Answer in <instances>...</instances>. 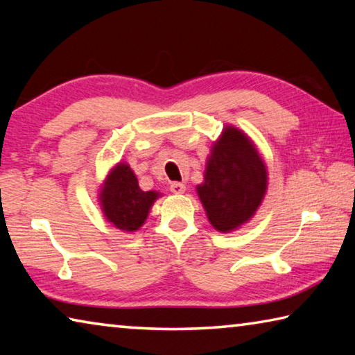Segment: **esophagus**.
<instances>
[{
	"label": "esophagus",
	"instance_id": "1",
	"mask_svg": "<svg viewBox=\"0 0 355 355\" xmlns=\"http://www.w3.org/2000/svg\"><path fill=\"white\" fill-rule=\"evenodd\" d=\"M171 191L173 192V194H183V192L186 191V186L180 182H173V183H171Z\"/></svg>",
	"mask_w": 355,
	"mask_h": 355
}]
</instances>
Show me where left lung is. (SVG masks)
I'll list each match as a JSON object with an SVG mask.
<instances>
[{
  "instance_id": "left-lung-1",
  "label": "left lung",
  "mask_w": 355,
  "mask_h": 355,
  "mask_svg": "<svg viewBox=\"0 0 355 355\" xmlns=\"http://www.w3.org/2000/svg\"><path fill=\"white\" fill-rule=\"evenodd\" d=\"M266 167L254 144L241 131L227 127L207 161L205 182L197 192L213 227L230 232L248 222L264 197Z\"/></svg>"
}]
</instances>
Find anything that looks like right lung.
I'll return each instance as SVG.
<instances>
[{
	"label": "right lung",
	"mask_w": 355,
	"mask_h": 355,
	"mask_svg": "<svg viewBox=\"0 0 355 355\" xmlns=\"http://www.w3.org/2000/svg\"><path fill=\"white\" fill-rule=\"evenodd\" d=\"M158 192L142 191L130 166L120 163L107 175L100 202L107 220L120 230L135 232L146 222Z\"/></svg>",
	"instance_id": "1"
}]
</instances>
